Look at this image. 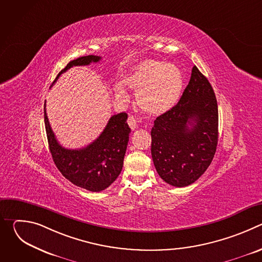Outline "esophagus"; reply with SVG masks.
Wrapping results in <instances>:
<instances>
[{
  "label": "esophagus",
  "instance_id": "1",
  "mask_svg": "<svg viewBox=\"0 0 262 262\" xmlns=\"http://www.w3.org/2000/svg\"><path fill=\"white\" fill-rule=\"evenodd\" d=\"M127 123H128V125H129V127L132 129H136V127H137V119L135 117L129 116L127 118Z\"/></svg>",
  "mask_w": 262,
  "mask_h": 262
}]
</instances>
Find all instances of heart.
<instances>
[{
  "mask_svg": "<svg viewBox=\"0 0 262 262\" xmlns=\"http://www.w3.org/2000/svg\"><path fill=\"white\" fill-rule=\"evenodd\" d=\"M122 82L126 87L136 90L137 102L143 111L161 115L178 101L183 78L181 70L175 64L147 59L135 65ZM114 91L119 99L128 98L121 84H116Z\"/></svg>",
  "mask_w": 262,
  "mask_h": 262,
  "instance_id": "1",
  "label": "heart"
}]
</instances>
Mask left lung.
<instances>
[{
	"mask_svg": "<svg viewBox=\"0 0 262 262\" xmlns=\"http://www.w3.org/2000/svg\"><path fill=\"white\" fill-rule=\"evenodd\" d=\"M219 114L213 89L194 66L178 103L155 120L151 156L161 178L182 188L210 165L217 145Z\"/></svg>",
	"mask_w": 262,
	"mask_h": 262,
	"instance_id": "obj_1",
	"label": "left lung"
}]
</instances>
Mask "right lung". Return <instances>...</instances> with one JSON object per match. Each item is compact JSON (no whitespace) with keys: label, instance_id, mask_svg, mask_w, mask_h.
<instances>
[{"label":"right lung","instance_id":"right-lung-1","mask_svg":"<svg viewBox=\"0 0 262 262\" xmlns=\"http://www.w3.org/2000/svg\"><path fill=\"white\" fill-rule=\"evenodd\" d=\"M101 59L89 55L70 61L57 76L72 66L89 65ZM127 114L113 115L100 136L81 149H67L59 144L50 125L45 103V124L50 151L62 175L70 182L90 192H100L113 183L120 174L128 143L130 128L126 123Z\"/></svg>","mask_w":262,"mask_h":262}]
</instances>
